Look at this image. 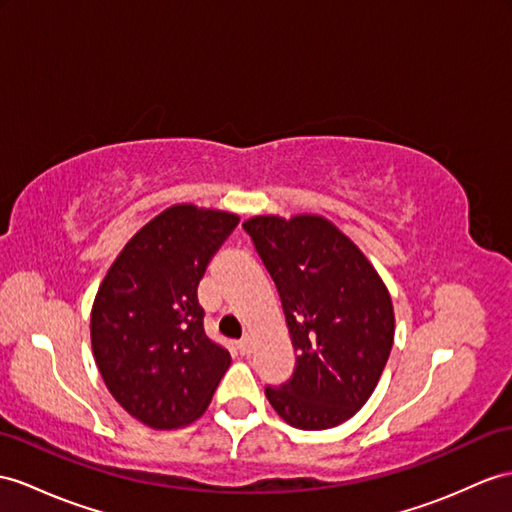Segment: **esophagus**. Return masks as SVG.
<instances>
[{"instance_id":"1","label":"esophagus","mask_w":512,"mask_h":512,"mask_svg":"<svg viewBox=\"0 0 512 512\" xmlns=\"http://www.w3.org/2000/svg\"><path fill=\"white\" fill-rule=\"evenodd\" d=\"M239 352H241L243 356H249V354H252V336H249V334H245V336H243V339L239 341Z\"/></svg>"}]
</instances>
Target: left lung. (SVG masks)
I'll use <instances>...</instances> for the list:
<instances>
[{
    "mask_svg": "<svg viewBox=\"0 0 512 512\" xmlns=\"http://www.w3.org/2000/svg\"><path fill=\"white\" fill-rule=\"evenodd\" d=\"M276 284L293 347L291 378L265 386L293 428L326 430L363 408L393 347L389 291L363 252L321 217L243 223Z\"/></svg>",
    "mask_w": 512,
    "mask_h": 512,
    "instance_id": "obj_1",
    "label": "left lung"
}]
</instances>
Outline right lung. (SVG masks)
I'll return each instance as SVG.
<instances>
[{
	"instance_id": "add662e5",
	"label": "right lung",
	"mask_w": 512,
	"mask_h": 512,
	"mask_svg": "<svg viewBox=\"0 0 512 512\" xmlns=\"http://www.w3.org/2000/svg\"><path fill=\"white\" fill-rule=\"evenodd\" d=\"M239 217L171 206L136 232L99 286L95 363L112 397L156 430L204 413L230 354L204 332L197 286Z\"/></svg>"
}]
</instances>
